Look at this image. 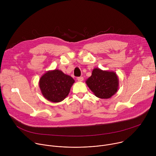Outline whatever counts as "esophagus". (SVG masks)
I'll return each instance as SVG.
<instances>
[{
	"mask_svg": "<svg viewBox=\"0 0 156 156\" xmlns=\"http://www.w3.org/2000/svg\"><path fill=\"white\" fill-rule=\"evenodd\" d=\"M77 80L78 81H83V77H78Z\"/></svg>",
	"mask_w": 156,
	"mask_h": 156,
	"instance_id": "34e87169",
	"label": "esophagus"
}]
</instances>
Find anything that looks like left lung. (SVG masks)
Segmentation results:
<instances>
[{"label": "left lung", "instance_id": "8db88e82", "mask_svg": "<svg viewBox=\"0 0 156 156\" xmlns=\"http://www.w3.org/2000/svg\"><path fill=\"white\" fill-rule=\"evenodd\" d=\"M87 86L100 99H109L118 91L119 77L113 71L94 69L91 76L86 80Z\"/></svg>", "mask_w": 156, "mask_h": 156}]
</instances>
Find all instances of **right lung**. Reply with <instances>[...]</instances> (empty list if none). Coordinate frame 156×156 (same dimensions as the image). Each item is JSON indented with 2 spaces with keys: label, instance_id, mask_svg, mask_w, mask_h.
I'll list each match as a JSON object with an SVG mask.
<instances>
[{
  "label": "right lung",
  "instance_id": "right-lung-1",
  "mask_svg": "<svg viewBox=\"0 0 156 156\" xmlns=\"http://www.w3.org/2000/svg\"><path fill=\"white\" fill-rule=\"evenodd\" d=\"M75 80L59 70L46 72L39 79L42 96L49 101L60 102L68 96Z\"/></svg>",
  "mask_w": 156,
  "mask_h": 156
}]
</instances>
